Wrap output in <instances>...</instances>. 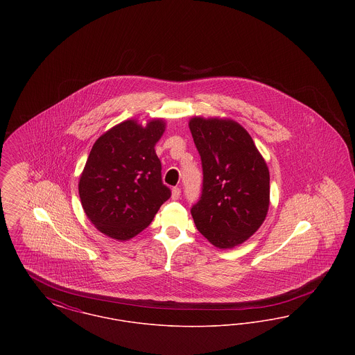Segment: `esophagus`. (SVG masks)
Here are the masks:
<instances>
[{"instance_id":"esophagus-1","label":"esophagus","mask_w":355,"mask_h":355,"mask_svg":"<svg viewBox=\"0 0 355 355\" xmlns=\"http://www.w3.org/2000/svg\"><path fill=\"white\" fill-rule=\"evenodd\" d=\"M181 197V189L180 187H173L171 189V198L178 200Z\"/></svg>"}]
</instances>
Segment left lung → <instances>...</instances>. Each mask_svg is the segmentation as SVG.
<instances>
[{
  "mask_svg": "<svg viewBox=\"0 0 355 355\" xmlns=\"http://www.w3.org/2000/svg\"><path fill=\"white\" fill-rule=\"evenodd\" d=\"M189 128L202 164V191L191 206L197 229L214 246L245 242L265 220L270 175L253 138L234 121L190 119Z\"/></svg>",
  "mask_w": 355,
  "mask_h": 355,
  "instance_id": "8db88e82",
  "label": "left lung"
}]
</instances>
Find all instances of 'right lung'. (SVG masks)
<instances>
[{
	"mask_svg": "<svg viewBox=\"0 0 355 355\" xmlns=\"http://www.w3.org/2000/svg\"><path fill=\"white\" fill-rule=\"evenodd\" d=\"M165 130L162 119L146 128L125 121L93 145L80 178V198L90 222L103 234L126 241L146 229L171 196L162 182L154 145Z\"/></svg>",
	"mask_w": 355,
	"mask_h": 355,
	"instance_id": "right-lung-1",
	"label": "right lung"
}]
</instances>
